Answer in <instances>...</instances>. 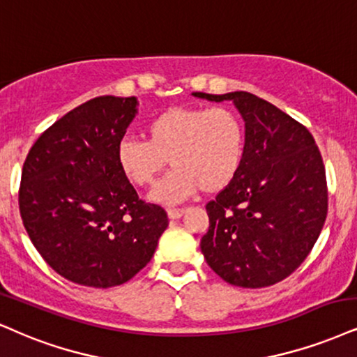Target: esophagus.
Listing matches in <instances>:
<instances>
[{
  "label": "esophagus",
  "mask_w": 357,
  "mask_h": 357,
  "mask_svg": "<svg viewBox=\"0 0 357 357\" xmlns=\"http://www.w3.org/2000/svg\"><path fill=\"white\" fill-rule=\"evenodd\" d=\"M183 213H185V210H183V208H170L169 212H167V215H169L170 220H178V218H182Z\"/></svg>",
  "instance_id": "1"
}]
</instances>
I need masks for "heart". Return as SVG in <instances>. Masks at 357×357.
I'll return each instance as SVG.
<instances>
[{"label": "heart", "mask_w": 357, "mask_h": 357, "mask_svg": "<svg viewBox=\"0 0 357 357\" xmlns=\"http://www.w3.org/2000/svg\"><path fill=\"white\" fill-rule=\"evenodd\" d=\"M145 140L122 139L119 170L135 187H147L165 167H174L151 193L157 204L174 205L200 190H223L245 157V126L228 107H172L144 127Z\"/></svg>", "instance_id": "1"}]
</instances>
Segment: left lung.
I'll use <instances>...</instances> for the list:
<instances>
[{"label":"left lung","instance_id":"left-lung-1","mask_svg":"<svg viewBox=\"0 0 357 357\" xmlns=\"http://www.w3.org/2000/svg\"><path fill=\"white\" fill-rule=\"evenodd\" d=\"M192 96L231 100L246 135L238 174L206 204L210 227L202 253L230 284L278 283L305 261L326 220V172L318 145L305 126L250 92Z\"/></svg>","mask_w":357,"mask_h":357}]
</instances>
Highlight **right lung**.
<instances>
[{
	"label": "right lung",
	"mask_w": 357,
	"mask_h": 357,
	"mask_svg": "<svg viewBox=\"0 0 357 357\" xmlns=\"http://www.w3.org/2000/svg\"><path fill=\"white\" fill-rule=\"evenodd\" d=\"M137 98L100 96L41 134L21 174L20 212L44 261L73 283L111 288L151 261L169 227L119 170L116 151Z\"/></svg>",
	"instance_id": "1"
}]
</instances>
